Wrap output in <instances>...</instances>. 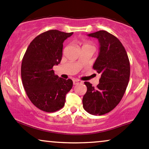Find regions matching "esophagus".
<instances>
[{"instance_id": "34e87169", "label": "esophagus", "mask_w": 149, "mask_h": 149, "mask_svg": "<svg viewBox=\"0 0 149 149\" xmlns=\"http://www.w3.org/2000/svg\"><path fill=\"white\" fill-rule=\"evenodd\" d=\"M81 83V81L79 79H73V84L75 85V84H79Z\"/></svg>"}]
</instances>
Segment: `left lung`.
Wrapping results in <instances>:
<instances>
[{"instance_id":"1","label":"left lung","mask_w":149,"mask_h":149,"mask_svg":"<svg viewBox=\"0 0 149 149\" xmlns=\"http://www.w3.org/2000/svg\"><path fill=\"white\" fill-rule=\"evenodd\" d=\"M88 36L99 42L93 68L101 77L96 88L84 82L87 91L83 97V108L90 114L102 115L114 109L124 96L130 80V61L123 45L113 34L101 30Z\"/></svg>"}]
</instances>
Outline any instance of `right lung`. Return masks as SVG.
<instances>
[{
    "label": "right lung",
    "instance_id": "1",
    "mask_svg": "<svg viewBox=\"0 0 149 149\" xmlns=\"http://www.w3.org/2000/svg\"><path fill=\"white\" fill-rule=\"evenodd\" d=\"M72 34L56 29L45 31L30 43L23 57V86L31 103L43 111L53 113L61 109L72 87V79L59 77L53 70L61 61L63 42Z\"/></svg>",
    "mask_w": 149,
    "mask_h": 149
}]
</instances>
